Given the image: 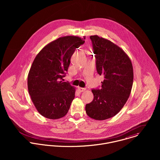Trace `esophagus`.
I'll return each instance as SVG.
<instances>
[{"mask_svg": "<svg viewBox=\"0 0 160 160\" xmlns=\"http://www.w3.org/2000/svg\"><path fill=\"white\" fill-rule=\"evenodd\" d=\"M78 90L79 91L81 92H82L85 91L86 89H85V88H78Z\"/></svg>", "mask_w": 160, "mask_h": 160, "instance_id": "obj_1", "label": "esophagus"}]
</instances>
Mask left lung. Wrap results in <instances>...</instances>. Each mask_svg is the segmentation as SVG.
Here are the masks:
<instances>
[{"instance_id":"8db88e82","label":"left lung","mask_w":160,"mask_h":160,"mask_svg":"<svg viewBox=\"0 0 160 160\" xmlns=\"http://www.w3.org/2000/svg\"><path fill=\"white\" fill-rule=\"evenodd\" d=\"M96 67L103 75L101 89H92L93 100L86 105L87 114L96 120H105L118 114L126 103L132 90L134 71L129 56L112 41L91 36Z\"/></svg>"}]
</instances>
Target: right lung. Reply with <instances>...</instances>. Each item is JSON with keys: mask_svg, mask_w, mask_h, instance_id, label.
I'll list each match as a JSON object with an SVG mask.
<instances>
[{"mask_svg": "<svg viewBox=\"0 0 160 160\" xmlns=\"http://www.w3.org/2000/svg\"><path fill=\"white\" fill-rule=\"evenodd\" d=\"M86 36L61 37L46 45L36 55L28 76V89L38 112L46 118L57 119L68 112L76 88L61 81L68 71L75 49Z\"/></svg>", "mask_w": 160, "mask_h": 160, "instance_id": "add662e5", "label": "right lung"}]
</instances>
